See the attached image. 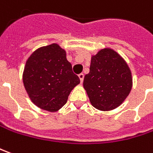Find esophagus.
<instances>
[{"mask_svg":"<svg viewBox=\"0 0 153 153\" xmlns=\"http://www.w3.org/2000/svg\"><path fill=\"white\" fill-rule=\"evenodd\" d=\"M79 79H80V82H83V80H84V74H79Z\"/></svg>","mask_w":153,"mask_h":153,"instance_id":"1","label":"esophagus"}]
</instances>
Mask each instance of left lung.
I'll list each match as a JSON object with an SVG mask.
<instances>
[{
    "label": "left lung",
    "mask_w": 153,
    "mask_h": 153,
    "mask_svg": "<svg viewBox=\"0 0 153 153\" xmlns=\"http://www.w3.org/2000/svg\"><path fill=\"white\" fill-rule=\"evenodd\" d=\"M84 88L94 108L113 110L125 100L132 88V77L127 63L111 49H102L91 57L90 73Z\"/></svg>",
    "instance_id": "8db88e82"
}]
</instances>
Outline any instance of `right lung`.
Here are the masks:
<instances>
[{
  "instance_id": "right-lung-1",
  "label": "right lung",
  "mask_w": 153,
  "mask_h": 153,
  "mask_svg": "<svg viewBox=\"0 0 153 153\" xmlns=\"http://www.w3.org/2000/svg\"><path fill=\"white\" fill-rule=\"evenodd\" d=\"M25 90L39 108L55 112L65 105L71 91L79 84L66 52L56 44L36 50L26 62L23 75Z\"/></svg>"
}]
</instances>
